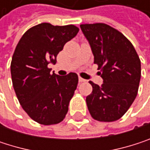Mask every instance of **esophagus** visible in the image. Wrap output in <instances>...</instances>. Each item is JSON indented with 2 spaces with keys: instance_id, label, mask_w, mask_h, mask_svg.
<instances>
[{
  "instance_id": "esophagus-1",
  "label": "esophagus",
  "mask_w": 150,
  "mask_h": 150,
  "mask_svg": "<svg viewBox=\"0 0 150 150\" xmlns=\"http://www.w3.org/2000/svg\"><path fill=\"white\" fill-rule=\"evenodd\" d=\"M86 81V80H84L83 78H81V77H79V82H85Z\"/></svg>"
}]
</instances>
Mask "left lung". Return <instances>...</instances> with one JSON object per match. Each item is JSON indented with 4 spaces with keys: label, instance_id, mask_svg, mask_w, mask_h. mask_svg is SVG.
Here are the masks:
<instances>
[{
    "label": "left lung",
    "instance_id": "left-lung-1",
    "mask_svg": "<svg viewBox=\"0 0 150 150\" xmlns=\"http://www.w3.org/2000/svg\"><path fill=\"white\" fill-rule=\"evenodd\" d=\"M100 69L103 83L93 81L86 103L91 116L99 122L120 119L133 103L141 79V61L134 46L120 31L105 23L81 24Z\"/></svg>",
    "mask_w": 150,
    "mask_h": 150
}]
</instances>
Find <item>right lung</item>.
Returning <instances> with one entry per match:
<instances>
[{
    "label": "right lung",
    "mask_w": 150,
    "mask_h": 150,
    "mask_svg": "<svg viewBox=\"0 0 150 150\" xmlns=\"http://www.w3.org/2000/svg\"><path fill=\"white\" fill-rule=\"evenodd\" d=\"M78 31L72 24L43 22L28 29L15 47L10 65L13 87L22 108L40 124H57L68 113L78 75L51 74L48 64L56 63L59 52Z\"/></svg>",
    "instance_id": "add662e5"
}]
</instances>
